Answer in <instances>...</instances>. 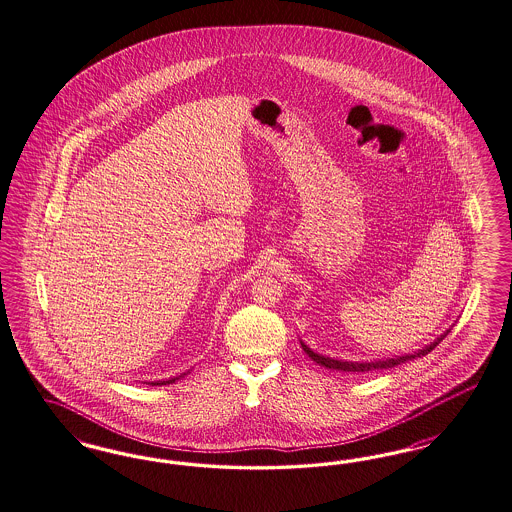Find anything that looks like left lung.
Returning <instances> with one entry per match:
<instances>
[{
  "mask_svg": "<svg viewBox=\"0 0 512 512\" xmlns=\"http://www.w3.org/2000/svg\"><path fill=\"white\" fill-rule=\"evenodd\" d=\"M446 335H448V331H446L444 335H440L434 343H430L427 347H423L421 350L413 352V354L394 356V358H387V360H375V362H345V360H335V358H329V356H322V354L314 352V350H312V348H308L303 341H301V347H303V350L307 352L308 358H312L316 364H320V366H324V368L337 369V371H358V373L362 371V373H366V371H373V369L394 368V366H398V364H406L408 360H413V358L427 356L430 350H434L436 345H438Z\"/></svg>",
  "mask_w": 512,
  "mask_h": 512,
  "instance_id": "obj_1",
  "label": "left lung"
}]
</instances>
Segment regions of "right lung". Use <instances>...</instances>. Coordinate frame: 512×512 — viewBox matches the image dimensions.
Listing matches in <instances>:
<instances>
[{
	"label": "right lung",
	"instance_id": "obj_1",
	"mask_svg": "<svg viewBox=\"0 0 512 512\" xmlns=\"http://www.w3.org/2000/svg\"><path fill=\"white\" fill-rule=\"evenodd\" d=\"M177 379H179V377H171V379H165V381H150L148 385H152V387H154V385H169V383H175Z\"/></svg>",
	"mask_w": 512,
	"mask_h": 512
}]
</instances>
